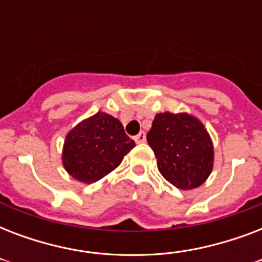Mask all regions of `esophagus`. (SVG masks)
Segmentation results:
<instances>
[{
    "mask_svg": "<svg viewBox=\"0 0 262 262\" xmlns=\"http://www.w3.org/2000/svg\"><path fill=\"white\" fill-rule=\"evenodd\" d=\"M145 133H144V132H140L139 135L137 136H135V141L137 144H143V143H145Z\"/></svg>",
    "mask_w": 262,
    "mask_h": 262,
    "instance_id": "esophagus-1",
    "label": "esophagus"
}]
</instances>
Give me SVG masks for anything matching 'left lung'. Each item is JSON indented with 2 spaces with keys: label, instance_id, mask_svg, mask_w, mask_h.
<instances>
[{
  "label": "left lung",
  "instance_id": "obj_1",
  "mask_svg": "<svg viewBox=\"0 0 262 262\" xmlns=\"http://www.w3.org/2000/svg\"><path fill=\"white\" fill-rule=\"evenodd\" d=\"M147 141L155 152L160 174L181 190L201 186L211 175L213 143L207 127L193 114H156Z\"/></svg>",
  "mask_w": 262,
  "mask_h": 262
}]
</instances>
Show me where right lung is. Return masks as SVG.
<instances>
[{"mask_svg":"<svg viewBox=\"0 0 262 262\" xmlns=\"http://www.w3.org/2000/svg\"><path fill=\"white\" fill-rule=\"evenodd\" d=\"M135 145L119 119L98 111L68 132L61 160L72 178L94 183L118 167Z\"/></svg>","mask_w":262,"mask_h":262,"instance_id":"add662e5","label":"right lung"}]
</instances>
